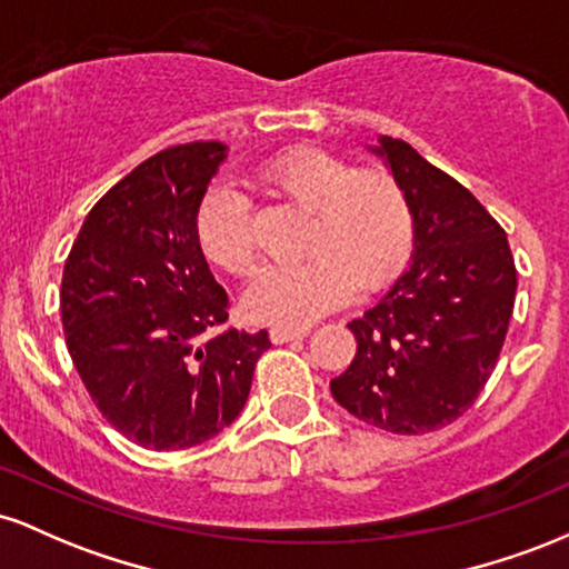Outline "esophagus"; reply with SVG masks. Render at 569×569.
<instances>
[{
    "label": "esophagus",
    "mask_w": 569,
    "mask_h": 569,
    "mask_svg": "<svg viewBox=\"0 0 569 569\" xmlns=\"http://www.w3.org/2000/svg\"><path fill=\"white\" fill-rule=\"evenodd\" d=\"M307 331L305 329H286V326H276V329H270V339L276 345H286V342H293V339H305Z\"/></svg>",
    "instance_id": "esophagus-1"
}]
</instances>
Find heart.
I'll use <instances>...</instances> for the list:
<instances>
[{"label": "heart", "instance_id": "b5f03b06", "mask_svg": "<svg viewBox=\"0 0 569 569\" xmlns=\"http://www.w3.org/2000/svg\"><path fill=\"white\" fill-rule=\"evenodd\" d=\"M259 181L307 211L305 262L264 267L246 291L253 321L307 326L358 293L380 291L407 264L415 219L403 187L382 168H356L339 154L297 147L259 168ZM198 243L221 270L246 276L253 264L251 202L213 184L194 213Z\"/></svg>", "mask_w": 569, "mask_h": 569}]
</instances>
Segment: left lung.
<instances>
[{
  "mask_svg": "<svg viewBox=\"0 0 569 569\" xmlns=\"http://www.w3.org/2000/svg\"><path fill=\"white\" fill-rule=\"evenodd\" d=\"M369 149L407 192L415 251L393 289L348 323L358 348L331 396L369 426L420 436L455 422L487 385L513 312L516 264L506 230L460 181L401 139L380 136Z\"/></svg>",
  "mask_w": 569,
  "mask_h": 569,
  "instance_id": "1",
  "label": "left lung"
}]
</instances>
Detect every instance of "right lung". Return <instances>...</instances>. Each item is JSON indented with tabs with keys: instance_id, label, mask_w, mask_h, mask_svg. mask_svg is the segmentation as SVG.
Instances as JSON below:
<instances>
[{
	"instance_id": "1",
	"label": "right lung",
	"mask_w": 569,
	"mask_h": 569,
	"mask_svg": "<svg viewBox=\"0 0 569 569\" xmlns=\"http://www.w3.org/2000/svg\"><path fill=\"white\" fill-rule=\"evenodd\" d=\"M227 158L219 141L158 152L96 202L61 280V323L109 426L173 452L221 433L246 407L267 331L227 329L194 213Z\"/></svg>"
}]
</instances>
